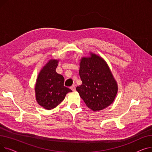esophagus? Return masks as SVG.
I'll return each mask as SVG.
<instances>
[{
  "instance_id": "1",
  "label": "esophagus",
  "mask_w": 152,
  "mask_h": 152,
  "mask_svg": "<svg viewBox=\"0 0 152 152\" xmlns=\"http://www.w3.org/2000/svg\"><path fill=\"white\" fill-rule=\"evenodd\" d=\"M71 89L73 91H76V87H75V85H73V86H72L71 87Z\"/></svg>"
}]
</instances>
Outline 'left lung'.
<instances>
[{"label": "left lung", "mask_w": 152, "mask_h": 152, "mask_svg": "<svg viewBox=\"0 0 152 152\" xmlns=\"http://www.w3.org/2000/svg\"><path fill=\"white\" fill-rule=\"evenodd\" d=\"M79 73L82 84L76 87V91L89 108L100 111L113 102L118 85L102 57L91 53V57L82 58Z\"/></svg>", "instance_id": "left-lung-1"}]
</instances>
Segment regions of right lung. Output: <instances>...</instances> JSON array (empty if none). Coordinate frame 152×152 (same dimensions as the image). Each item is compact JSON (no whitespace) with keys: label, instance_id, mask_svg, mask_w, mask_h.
Listing matches in <instances>:
<instances>
[{"label":"right lung","instance_id":"right-lung-1","mask_svg":"<svg viewBox=\"0 0 152 152\" xmlns=\"http://www.w3.org/2000/svg\"><path fill=\"white\" fill-rule=\"evenodd\" d=\"M58 65V60H49L40 71L36 80V100L46 110L55 108L64 100L67 93L72 92L64 86L63 76L56 72Z\"/></svg>","mask_w":152,"mask_h":152}]
</instances>
